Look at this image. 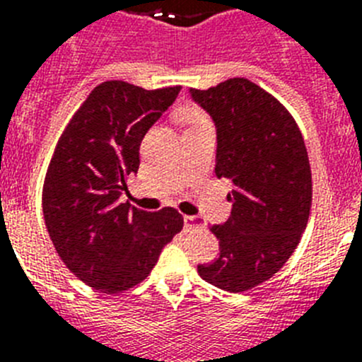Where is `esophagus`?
<instances>
[{
  "mask_svg": "<svg viewBox=\"0 0 362 362\" xmlns=\"http://www.w3.org/2000/svg\"><path fill=\"white\" fill-rule=\"evenodd\" d=\"M206 223H204L203 217L199 216H185V228L192 230V228H204Z\"/></svg>",
  "mask_w": 362,
  "mask_h": 362,
  "instance_id": "obj_1",
  "label": "esophagus"
}]
</instances>
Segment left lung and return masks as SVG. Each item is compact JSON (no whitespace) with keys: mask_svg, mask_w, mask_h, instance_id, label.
Instances as JSON below:
<instances>
[{"mask_svg":"<svg viewBox=\"0 0 362 362\" xmlns=\"http://www.w3.org/2000/svg\"><path fill=\"white\" fill-rule=\"evenodd\" d=\"M192 99L216 123V175L232 179V214L214 225L219 255L197 272L226 292H246L270 279L293 254L308 223L312 172L308 152L290 112L245 78Z\"/></svg>","mask_w":362,"mask_h":362,"instance_id":"8db88e82","label":"left lung"}]
</instances>
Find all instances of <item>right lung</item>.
<instances>
[{"label":"right lung","mask_w":362,"mask_h":362,"mask_svg":"<svg viewBox=\"0 0 362 362\" xmlns=\"http://www.w3.org/2000/svg\"><path fill=\"white\" fill-rule=\"evenodd\" d=\"M179 90L101 83L57 141L43 187L45 225L66 268L92 288L117 293L139 284L183 228L177 210L145 212L121 201L143 137Z\"/></svg>","instance_id":"1"}]
</instances>
